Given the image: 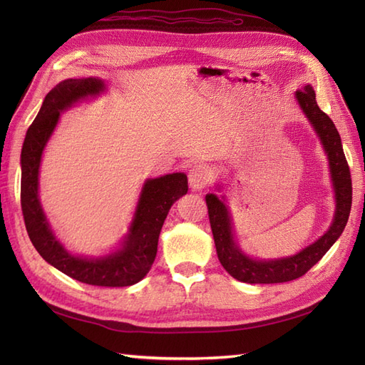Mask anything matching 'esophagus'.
Segmentation results:
<instances>
[{
    "label": "esophagus",
    "instance_id": "obj_1",
    "mask_svg": "<svg viewBox=\"0 0 365 365\" xmlns=\"http://www.w3.org/2000/svg\"><path fill=\"white\" fill-rule=\"evenodd\" d=\"M212 181V172L204 164H196L189 170V184L193 190H202Z\"/></svg>",
    "mask_w": 365,
    "mask_h": 365
}]
</instances>
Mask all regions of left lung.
I'll return each mask as SVG.
<instances>
[{
  "mask_svg": "<svg viewBox=\"0 0 365 365\" xmlns=\"http://www.w3.org/2000/svg\"><path fill=\"white\" fill-rule=\"evenodd\" d=\"M295 98L309 121H311L327 153L336 200L334 222L322 237L314 242L312 245L297 252L295 256L275 260H256L248 257L236 245L233 237V225H231V217L224 200H219L213 193L207 195L205 202L219 262L222 263L225 271L239 282L283 283L302 277L335 244L349 220L351 208V178L344 150H342L341 137L334 121L319 109L315 91L311 85L297 90Z\"/></svg>",
  "mask_w": 365,
  "mask_h": 365,
  "instance_id": "obj_1",
  "label": "left lung"
}]
</instances>
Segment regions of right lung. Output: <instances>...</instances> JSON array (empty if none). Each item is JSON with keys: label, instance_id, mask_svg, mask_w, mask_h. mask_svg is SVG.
Returning <instances> with one entry per match:
<instances>
[{"label": "right lung", "instance_id": "add662e5", "mask_svg": "<svg viewBox=\"0 0 365 365\" xmlns=\"http://www.w3.org/2000/svg\"><path fill=\"white\" fill-rule=\"evenodd\" d=\"M103 90L105 83L96 77L67 79L54 86L43 98L36 118L27 130L21 152V208L29 237L43 260L82 283L121 288L138 283L152 268L164 219L173 202L189 190V185L184 173L148 180L143 185L123 247L109 256L85 259L73 256L62 247L54 237L39 204L38 176L42 152L63 109Z\"/></svg>", "mask_w": 365, "mask_h": 365}]
</instances>
